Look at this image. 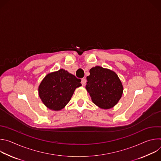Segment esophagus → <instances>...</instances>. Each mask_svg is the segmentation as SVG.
Listing matches in <instances>:
<instances>
[{"label": "esophagus", "instance_id": "1", "mask_svg": "<svg viewBox=\"0 0 161 161\" xmlns=\"http://www.w3.org/2000/svg\"><path fill=\"white\" fill-rule=\"evenodd\" d=\"M86 82V79H85V78H82V79H81V83L82 85H85Z\"/></svg>", "mask_w": 161, "mask_h": 161}]
</instances>
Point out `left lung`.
I'll return each mask as SVG.
<instances>
[{
  "label": "left lung",
  "mask_w": 161,
  "mask_h": 161,
  "mask_svg": "<svg viewBox=\"0 0 161 161\" xmlns=\"http://www.w3.org/2000/svg\"><path fill=\"white\" fill-rule=\"evenodd\" d=\"M86 80L85 88L93 103L101 108H113L121 98L123 86L114 72L96 66L90 70Z\"/></svg>",
  "instance_id": "obj_1"
}]
</instances>
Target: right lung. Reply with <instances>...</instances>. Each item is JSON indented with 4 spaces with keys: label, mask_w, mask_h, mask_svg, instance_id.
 <instances>
[{
    "label": "right lung",
    "mask_w": 161,
    "mask_h": 161,
    "mask_svg": "<svg viewBox=\"0 0 161 161\" xmlns=\"http://www.w3.org/2000/svg\"><path fill=\"white\" fill-rule=\"evenodd\" d=\"M81 80L64 69L45 76L39 86V95L50 109L60 110L69 102L75 90L81 85Z\"/></svg>",
    "instance_id": "1"
}]
</instances>
